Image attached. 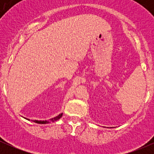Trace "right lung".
Instances as JSON below:
<instances>
[{
    "label": "right lung",
    "mask_w": 154,
    "mask_h": 154,
    "mask_svg": "<svg viewBox=\"0 0 154 154\" xmlns=\"http://www.w3.org/2000/svg\"><path fill=\"white\" fill-rule=\"evenodd\" d=\"M63 116V113H60V115H58L57 116H56V117L53 118V119H51V120L49 121H38V120H35L33 121V122H35V123H37V124H48V123H51V122H55V121L58 120V119H60V118ZM25 119H27V120H29L28 119H26V118H24Z\"/></svg>",
    "instance_id": "1"
}]
</instances>
